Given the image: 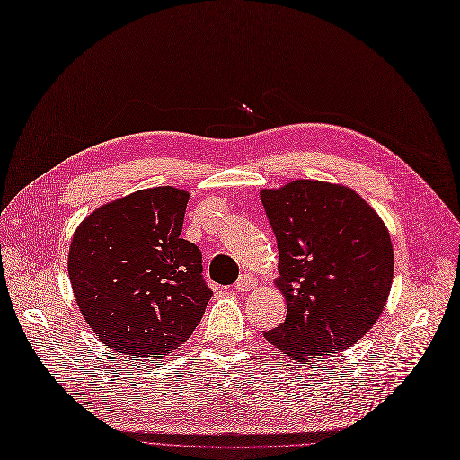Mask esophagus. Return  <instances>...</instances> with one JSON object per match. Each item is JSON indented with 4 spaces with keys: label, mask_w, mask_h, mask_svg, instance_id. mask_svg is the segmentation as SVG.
Wrapping results in <instances>:
<instances>
[{
    "label": "esophagus",
    "mask_w": 460,
    "mask_h": 460,
    "mask_svg": "<svg viewBox=\"0 0 460 460\" xmlns=\"http://www.w3.org/2000/svg\"><path fill=\"white\" fill-rule=\"evenodd\" d=\"M253 286H256V279L250 277V275H243L239 280H236L234 290L236 292H250Z\"/></svg>",
    "instance_id": "esophagus-1"
}]
</instances>
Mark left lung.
Wrapping results in <instances>:
<instances>
[{
  "mask_svg": "<svg viewBox=\"0 0 460 460\" xmlns=\"http://www.w3.org/2000/svg\"><path fill=\"white\" fill-rule=\"evenodd\" d=\"M279 246L286 320L263 337L296 362L352 347L381 316L394 250L379 214L347 185L294 180L260 193Z\"/></svg>",
  "mask_w": 460,
  "mask_h": 460,
  "instance_id": "8db88e82",
  "label": "left lung"
}]
</instances>
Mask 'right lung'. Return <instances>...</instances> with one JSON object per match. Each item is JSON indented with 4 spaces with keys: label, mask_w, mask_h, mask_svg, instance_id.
<instances>
[{
    "label": "right lung",
    "mask_w": 460,
    "mask_h": 460,
    "mask_svg": "<svg viewBox=\"0 0 460 460\" xmlns=\"http://www.w3.org/2000/svg\"><path fill=\"white\" fill-rule=\"evenodd\" d=\"M190 193L149 187L77 226L67 275L77 307L110 350L149 362L191 337L212 297L200 250L181 239Z\"/></svg>",
    "instance_id": "add662e5"
}]
</instances>
